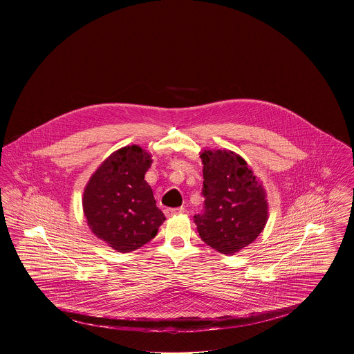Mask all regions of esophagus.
Segmentation results:
<instances>
[{
	"mask_svg": "<svg viewBox=\"0 0 354 354\" xmlns=\"http://www.w3.org/2000/svg\"><path fill=\"white\" fill-rule=\"evenodd\" d=\"M185 209L183 207H178V208H166L165 209V214H166V216H172V215H180V214H183Z\"/></svg>",
	"mask_w": 354,
	"mask_h": 354,
	"instance_id": "34e87169",
	"label": "esophagus"
}]
</instances>
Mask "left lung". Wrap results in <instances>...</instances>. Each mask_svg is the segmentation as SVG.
<instances>
[{
	"label": "left lung",
	"mask_w": 354,
	"mask_h": 354,
	"mask_svg": "<svg viewBox=\"0 0 354 354\" xmlns=\"http://www.w3.org/2000/svg\"><path fill=\"white\" fill-rule=\"evenodd\" d=\"M201 159L204 214L194 221L207 245L232 256L263 232L268 220L267 191L236 152L203 149Z\"/></svg>",
	"instance_id": "obj_1"
}]
</instances>
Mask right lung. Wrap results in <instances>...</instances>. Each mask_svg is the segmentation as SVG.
<instances>
[{
	"instance_id": "1",
	"label": "right lung",
	"mask_w": 354,
	"mask_h": 354,
	"mask_svg": "<svg viewBox=\"0 0 354 354\" xmlns=\"http://www.w3.org/2000/svg\"><path fill=\"white\" fill-rule=\"evenodd\" d=\"M151 163V153L140 146L122 147L102 162L84 187L87 225L117 252L143 247L166 220L145 180Z\"/></svg>"
}]
</instances>
